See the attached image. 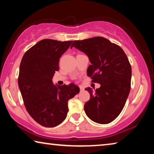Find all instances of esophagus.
<instances>
[{
	"instance_id": "34e87169",
	"label": "esophagus",
	"mask_w": 154,
	"mask_h": 154,
	"mask_svg": "<svg viewBox=\"0 0 154 154\" xmlns=\"http://www.w3.org/2000/svg\"><path fill=\"white\" fill-rule=\"evenodd\" d=\"M79 88H80V91H83V90H84V88L82 86H79Z\"/></svg>"
}]
</instances>
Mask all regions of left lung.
I'll use <instances>...</instances> for the list:
<instances>
[{
	"instance_id": "obj_1",
	"label": "left lung",
	"mask_w": 154,
	"mask_h": 154,
	"mask_svg": "<svg viewBox=\"0 0 154 154\" xmlns=\"http://www.w3.org/2000/svg\"><path fill=\"white\" fill-rule=\"evenodd\" d=\"M75 46L86 53L91 65L87 75L92 82L101 84L93 90L86 88L90 97L84 105L88 118L95 123L108 124L123 109L131 88V67L123 50L103 37L75 40Z\"/></svg>"
}]
</instances>
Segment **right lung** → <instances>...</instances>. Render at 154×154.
Listing matches in <instances>:
<instances>
[{"label":"right lung","mask_w":154,"mask_h":154,"mask_svg":"<svg viewBox=\"0 0 154 154\" xmlns=\"http://www.w3.org/2000/svg\"><path fill=\"white\" fill-rule=\"evenodd\" d=\"M72 42L45 39L29 48L21 60L18 86L24 106L29 115L46 128L64 120L68 101L79 92L74 84L55 86L52 82L60 58Z\"/></svg>","instance_id":"obj_1"}]
</instances>
